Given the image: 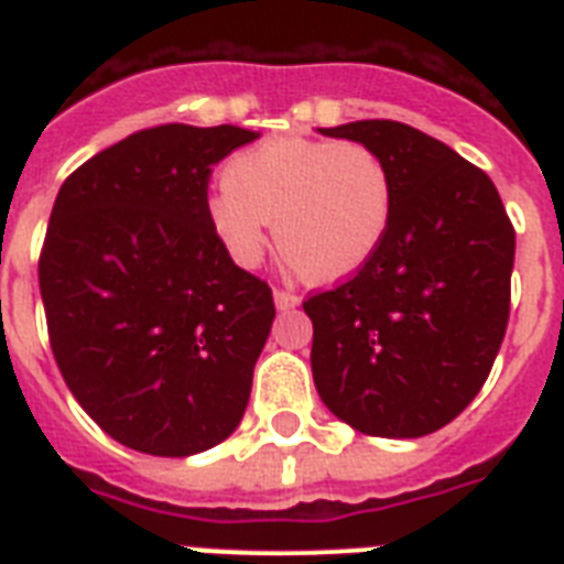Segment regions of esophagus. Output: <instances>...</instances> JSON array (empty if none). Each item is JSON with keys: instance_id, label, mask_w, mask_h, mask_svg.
I'll return each mask as SVG.
<instances>
[{"instance_id": "esophagus-1", "label": "esophagus", "mask_w": 564, "mask_h": 564, "mask_svg": "<svg viewBox=\"0 0 564 564\" xmlns=\"http://www.w3.org/2000/svg\"><path fill=\"white\" fill-rule=\"evenodd\" d=\"M301 299L299 295H292V292L286 290H274V307L278 310H292V307H299Z\"/></svg>"}]
</instances>
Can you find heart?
Returning a JSON list of instances; mask_svg holds the SVG:
<instances>
[{"label": "heart", "mask_w": 564, "mask_h": 564, "mask_svg": "<svg viewBox=\"0 0 564 564\" xmlns=\"http://www.w3.org/2000/svg\"><path fill=\"white\" fill-rule=\"evenodd\" d=\"M207 195V225L225 254L257 265L274 221L278 251L310 283L348 281L380 251L394 181L375 149L354 140L272 137L225 163Z\"/></svg>", "instance_id": "1"}]
</instances>
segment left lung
<instances>
[{"instance_id": "8db88e82", "label": "left lung", "mask_w": 564, "mask_h": 564, "mask_svg": "<svg viewBox=\"0 0 564 564\" xmlns=\"http://www.w3.org/2000/svg\"><path fill=\"white\" fill-rule=\"evenodd\" d=\"M318 131L375 149L394 181L380 251L304 301L318 398L366 436H427L474 401L498 357L516 228L489 175L419 128L362 119Z\"/></svg>"}]
</instances>
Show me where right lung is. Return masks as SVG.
Masks as SVG:
<instances>
[{"label":"right lung","instance_id":"obj_1","mask_svg":"<svg viewBox=\"0 0 564 564\" xmlns=\"http://www.w3.org/2000/svg\"><path fill=\"white\" fill-rule=\"evenodd\" d=\"M158 126L64 181L40 254L48 343L69 392L119 445L193 456L239 427L274 322L269 283L207 225V181L257 140Z\"/></svg>","mask_w":564,"mask_h":564}]
</instances>
